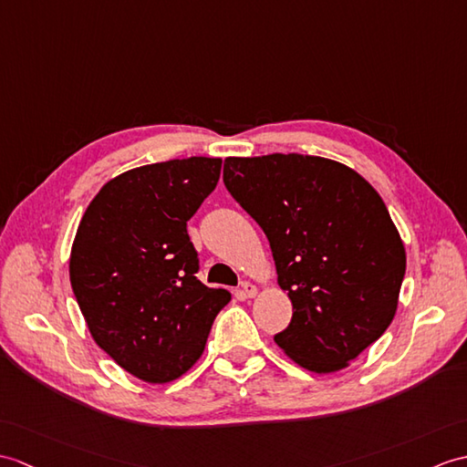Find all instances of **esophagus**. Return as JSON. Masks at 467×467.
I'll list each match as a JSON object with an SVG mask.
<instances>
[{"label":"esophagus","instance_id":"esophagus-1","mask_svg":"<svg viewBox=\"0 0 467 467\" xmlns=\"http://www.w3.org/2000/svg\"><path fill=\"white\" fill-rule=\"evenodd\" d=\"M243 290H241V295L244 296V298H254L256 296V286L253 285V283H243V286H241Z\"/></svg>","mask_w":467,"mask_h":467}]
</instances>
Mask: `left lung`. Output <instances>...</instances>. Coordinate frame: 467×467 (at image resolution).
Instances as JSON below:
<instances>
[{
	"label": "left lung",
	"instance_id": "8db88e82",
	"mask_svg": "<svg viewBox=\"0 0 467 467\" xmlns=\"http://www.w3.org/2000/svg\"><path fill=\"white\" fill-rule=\"evenodd\" d=\"M223 179L265 231L292 302L278 348L310 372L342 370L398 308L406 248L382 197L342 162L298 153L226 157Z\"/></svg>",
	"mask_w": 467,
	"mask_h": 467
}]
</instances>
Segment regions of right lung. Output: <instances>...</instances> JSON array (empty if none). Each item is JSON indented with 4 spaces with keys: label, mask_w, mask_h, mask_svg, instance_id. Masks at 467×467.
<instances>
[{
    "label": "right lung",
    "mask_w": 467,
    "mask_h": 467,
    "mask_svg": "<svg viewBox=\"0 0 467 467\" xmlns=\"http://www.w3.org/2000/svg\"><path fill=\"white\" fill-rule=\"evenodd\" d=\"M223 159L191 157L123 172L95 194L71 246L69 278L93 340L149 384L189 372L231 300L194 276L187 221L214 191Z\"/></svg>",
    "instance_id": "obj_1"
}]
</instances>
